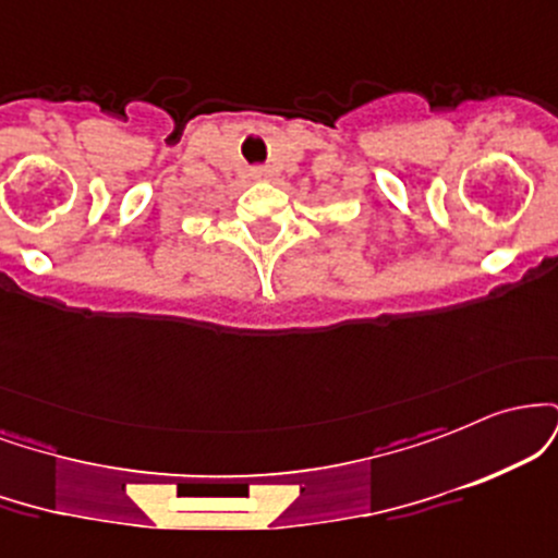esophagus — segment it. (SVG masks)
Returning <instances> with one entry per match:
<instances>
[{
    "label": "esophagus",
    "mask_w": 558,
    "mask_h": 558,
    "mask_svg": "<svg viewBox=\"0 0 558 558\" xmlns=\"http://www.w3.org/2000/svg\"><path fill=\"white\" fill-rule=\"evenodd\" d=\"M254 178H267L265 170H254Z\"/></svg>",
    "instance_id": "obj_1"
}]
</instances>
